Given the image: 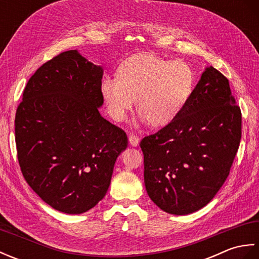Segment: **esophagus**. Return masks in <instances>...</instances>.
Returning a JSON list of instances; mask_svg holds the SVG:
<instances>
[{
  "label": "esophagus",
  "instance_id": "obj_1",
  "mask_svg": "<svg viewBox=\"0 0 259 259\" xmlns=\"http://www.w3.org/2000/svg\"><path fill=\"white\" fill-rule=\"evenodd\" d=\"M129 142L131 146L137 147L139 145V138L136 135H129Z\"/></svg>",
  "mask_w": 259,
  "mask_h": 259
}]
</instances>
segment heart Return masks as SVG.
Masks as SVG:
<instances>
[{
  "instance_id": "b5f03b06",
  "label": "heart",
  "mask_w": 259,
  "mask_h": 259,
  "mask_svg": "<svg viewBox=\"0 0 259 259\" xmlns=\"http://www.w3.org/2000/svg\"><path fill=\"white\" fill-rule=\"evenodd\" d=\"M194 85L195 75L188 64L142 53L121 63L118 78H104L101 93L115 121L126 118L137 99L141 118L162 126L177 117Z\"/></svg>"
}]
</instances>
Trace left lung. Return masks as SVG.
Wrapping results in <instances>:
<instances>
[{
    "mask_svg": "<svg viewBox=\"0 0 259 259\" xmlns=\"http://www.w3.org/2000/svg\"><path fill=\"white\" fill-rule=\"evenodd\" d=\"M241 138V111L228 79L206 68L172 121L140 142L148 195L163 211L205 207L226 181Z\"/></svg>",
    "mask_w": 259,
    "mask_h": 259,
    "instance_id": "left-lung-1",
    "label": "left lung"
}]
</instances>
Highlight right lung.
<instances>
[{
    "label": "right lung",
    "instance_id": "obj_1",
    "mask_svg": "<svg viewBox=\"0 0 259 259\" xmlns=\"http://www.w3.org/2000/svg\"><path fill=\"white\" fill-rule=\"evenodd\" d=\"M101 67L76 50L42 64L15 114V144L23 177L41 199L82 213L106 196L114 162L128 146L119 126L101 117Z\"/></svg>",
    "mask_w": 259,
    "mask_h": 259
}]
</instances>
